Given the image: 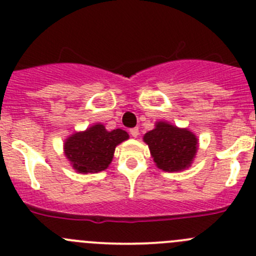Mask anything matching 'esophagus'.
<instances>
[{
    "mask_svg": "<svg viewBox=\"0 0 256 256\" xmlns=\"http://www.w3.org/2000/svg\"><path fill=\"white\" fill-rule=\"evenodd\" d=\"M130 134L132 138H138V128H134L130 130Z\"/></svg>",
    "mask_w": 256,
    "mask_h": 256,
    "instance_id": "esophagus-1",
    "label": "esophagus"
}]
</instances>
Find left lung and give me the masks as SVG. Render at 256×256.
<instances>
[{
	"instance_id": "1",
	"label": "left lung",
	"mask_w": 256,
	"mask_h": 256,
	"mask_svg": "<svg viewBox=\"0 0 256 256\" xmlns=\"http://www.w3.org/2000/svg\"><path fill=\"white\" fill-rule=\"evenodd\" d=\"M157 168L164 172H180L193 164L198 138L188 128H177L167 121H157L154 130L144 135Z\"/></svg>"
}]
</instances>
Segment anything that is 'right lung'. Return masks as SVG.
Here are the masks:
<instances>
[{"instance_id": "obj_1", "label": "right lung", "mask_w": 256, "mask_h": 256, "mask_svg": "<svg viewBox=\"0 0 256 256\" xmlns=\"http://www.w3.org/2000/svg\"><path fill=\"white\" fill-rule=\"evenodd\" d=\"M128 138L121 128L108 131L102 124H94L85 131L74 132L64 141V154L79 174H98L109 167L118 144Z\"/></svg>"}]
</instances>
